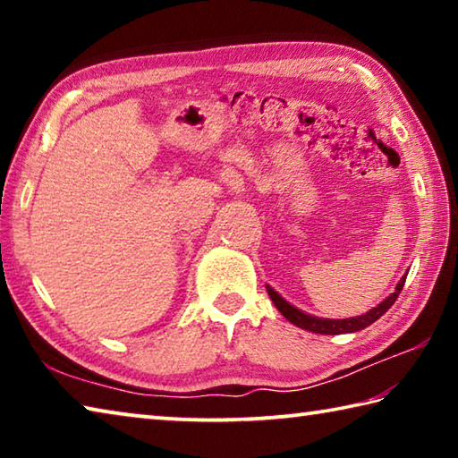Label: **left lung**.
Here are the masks:
<instances>
[{
    "mask_svg": "<svg viewBox=\"0 0 458 458\" xmlns=\"http://www.w3.org/2000/svg\"><path fill=\"white\" fill-rule=\"evenodd\" d=\"M404 283H406V276H402V281L398 283L396 291H394L390 297L382 301V303H379L377 307L371 309L369 313L360 315V317H350V319H319V317H311V315L299 311V309H294L293 305L286 303L281 294L270 289V286L267 291L270 294V299H273L275 307L283 313L286 321H291L293 325H297V327H301V329H307L311 333H319V335H339V333H353V331L366 329L368 325L377 321L379 317H382L387 311V309L396 303V299H398V294L402 291V286H404Z\"/></svg>",
    "mask_w": 458,
    "mask_h": 458,
    "instance_id": "8db88e82",
    "label": "left lung"
}]
</instances>
